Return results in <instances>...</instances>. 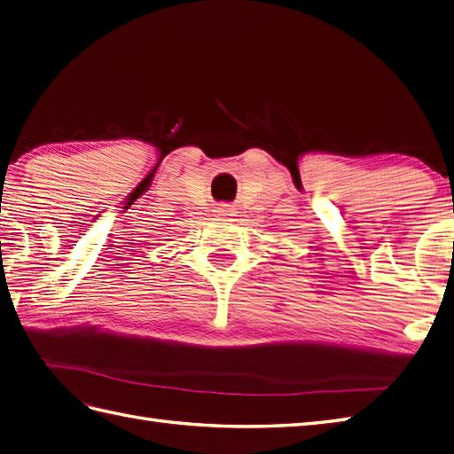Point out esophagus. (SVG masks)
I'll return each mask as SVG.
<instances>
[{
    "label": "esophagus",
    "instance_id": "esophagus-1",
    "mask_svg": "<svg viewBox=\"0 0 454 454\" xmlns=\"http://www.w3.org/2000/svg\"><path fill=\"white\" fill-rule=\"evenodd\" d=\"M218 213H220V215H223V216H231V208H230L228 205H223V207H220V208H218Z\"/></svg>",
    "mask_w": 454,
    "mask_h": 454
}]
</instances>
